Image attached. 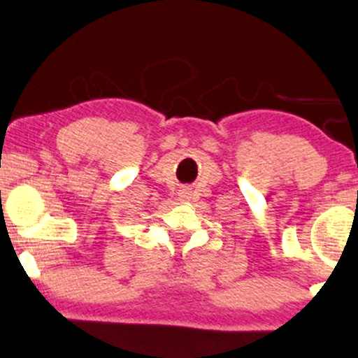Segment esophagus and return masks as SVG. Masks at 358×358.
<instances>
[{"label":"esophagus","mask_w":358,"mask_h":358,"mask_svg":"<svg viewBox=\"0 0 358 358\" xmlns=\"http://www.w3.org/2000/svg\"><path fill=\"white\" fill-rule=\"evenodd\" d=\"M181 198H185V199H188V193H186V191H185V193H183V194H181Z\"/></svg>","instance_id":"34e87169"}]
</instances>
